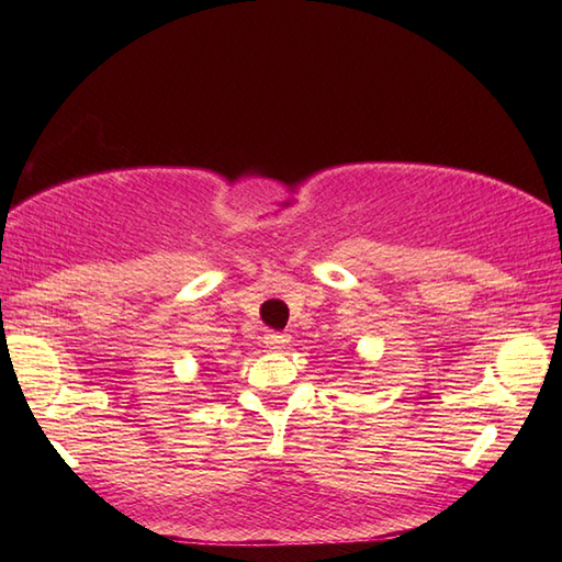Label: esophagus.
Instances as JSON below:
<instances>
[{
  "instance_id": "1",
  "label": "esophagus",
  "mask_w": 562,
  "mask_h": 562,
  "mask_svg": "<svg viewBox=\"0 0 562 562\" xmlns=\"http://www.w3.org/2000/svg\"><path fill=\"white\" fill-rule=\"evenodd\" d=\"M288 342H290L288 333H282V330H268L266 333V345L272 350H282Z\"/></svg>"
}]
</instances>
